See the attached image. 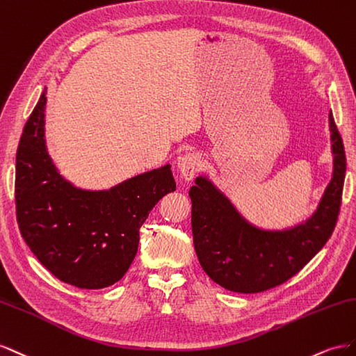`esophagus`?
I'll return each instance as SVG.
<instances>
[{
  "label": "esophagus",
  "instance_id": "obj_1",
  "mask_svg": "<svg viewBox=\"0 0 356 356\" xmlns=\"http://www.w3.org/2000/svg\"><path fill=\"white\" fill-rule=\"evenodd\" d=\"M177 168L185 180H192L201 168V156L198 154H186L180 156Z\"/></svg>",
  "mask_w": 356,
  "mask_h": 356
}]
</instances>
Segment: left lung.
Wrapping results in <instances>:
<instances>
[{"mask_svg": "<svg viewBox=\"0 0 356 356\" xmlns=\"http://www.w3.org/2000/svg\"><path fill=\"white\" fill-rule=\"evenodd\" d=\"M334 172L318 210L285 231H264L243 219L210 180L198 177L189 191L192 234L209 277L232 292L257 293L279 286L306 266L331 237L341 206L346 155L330 111Z\"/></svg>", "mask_w": 356, "mask_h": 356, "instance_id": "1", "label": "left lung"}]
</instances>
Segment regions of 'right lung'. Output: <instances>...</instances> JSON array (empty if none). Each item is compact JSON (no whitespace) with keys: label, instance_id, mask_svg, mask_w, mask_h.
<instances>
[{"label":"right lung","instance_id":"obj_1","mask_svg":"<svg viewBox=\"0 0 356 356\" xmlns=\"http://www.w3.org/2000/svg\"><path fill=\"white\" fill-rule=\"evenodd\" d=\"M46 89L16 152V218L37 259L68 285L101 289L124 277L140 228L156 202L176 191L170 165L108 191H82L59 175L44 143Z\"/></svg>","mask_w":356,"mask_h":356}]
</instances>
